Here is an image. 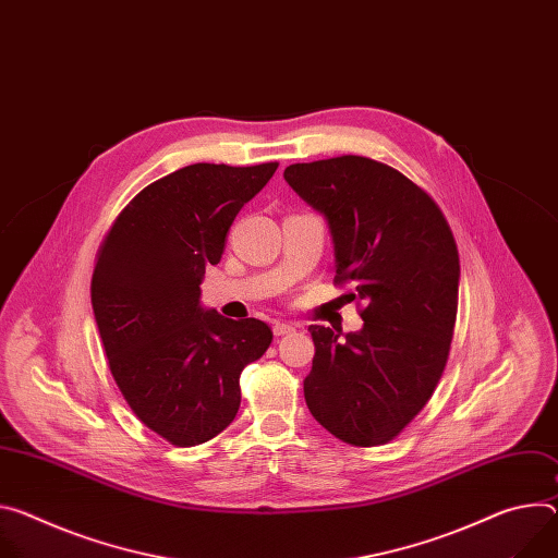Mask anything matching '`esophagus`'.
<instances>
[{
	"mask_svg": "<svg viewBox=\"0 0 558 558\" xmlns=\"http://www.w3.org/2000/svg\"><path fill=\"white\" fill-rule=\"evenodd\" d=\"M293 331H295V327L289 325V323H276L274 325V333L276 336H287V333H293Z\"/></svg>",
	"mask_w": 558,
	"mask_h": 558,
	"instance_id": "1",
	"label": "esophagus"
}]
</instances>
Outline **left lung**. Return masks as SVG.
Wrapping results in <instances>:
<instances>
[{
  "label": "left lung",
  "mask_w": 558,
  "mask_h": 558,
  "mask_svg": "<svg viewBox=\"0 0 558 558\" xmlns=\"http://www.w3.org/2000/svg\"><path fill=\"white\" fill-rule=\"evenodd\" d=\"M284 180L327 220L336 282L367 305L361 331L310 327L307 408L344 442L385 445L425 408L449 356L461 278L453 235L423 189L369 158L291 165Z\"/></svg>",
  "instance_id": "left-lung-1"
}]
</instances>
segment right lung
Listing matches in <instances>:
<instances>
[{
  "mask_svg": "<svg viewBox=\"0 0 558 558\" xmlns=\"http://www.w3.org/2000/svg\"><path fill=\"white\" fill-rule=\"evenodd\" d=\"M276 169H178L129 202L97 253L90 302L111 374L135 416L178 447L233 423L240 374L271 344L267 323L202 305L199 284L238 211Z\"/></svg>",
  "mask_w": 558,
  "mask_h": 558,
  "instance_id": "1",
  "label": "right lung"
}]
</instances>
